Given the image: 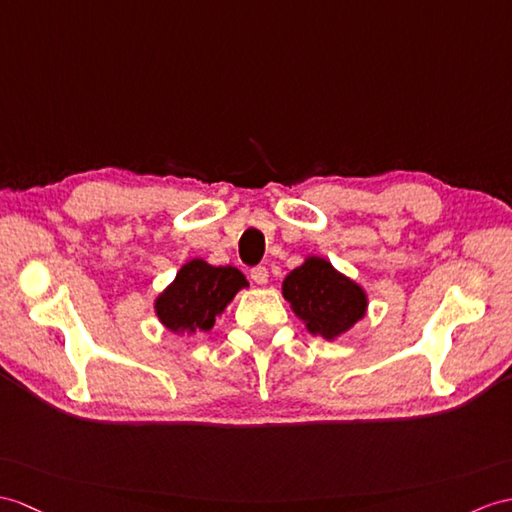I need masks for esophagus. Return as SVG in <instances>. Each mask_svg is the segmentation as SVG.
Returning a JSON list of instances; mask_svg holds the SVG:
<instances>
[{"label": "esophagus", "instance_id": "1", "mask_svg": "<svg viewBox=\"0 0 512 512\" xmlns=\"http://www.w3.org/2000/svg\"><path fill=\"white\" fill-rule=\"evenodd\" d=\"M251 279L257 283V285H266L268 283V270L264 266H257L251 270Z\"/></svg>", "mask_w": 512, "mask_h": 512}]
</instances>
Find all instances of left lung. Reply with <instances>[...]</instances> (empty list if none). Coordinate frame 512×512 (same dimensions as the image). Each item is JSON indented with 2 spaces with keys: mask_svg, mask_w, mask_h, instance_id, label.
<instances>
[{
  "mask_svg": "<svg viewBox=\"0 0 512 512\" xmlns=\"http://www.w3.org/2000/svg\"><path fill=\"white\" fill-rule=\"evenodd\" d=\"M281 294L312 336L331 342L351 331L368 312L362 285L318 255H305L303 264L283 279Z\"/></svg>",
  "mask_w": 512,
  "mask_h": 512,
  "instance_id": "obj_1",
  "label": "left lung"
}]
</instances>
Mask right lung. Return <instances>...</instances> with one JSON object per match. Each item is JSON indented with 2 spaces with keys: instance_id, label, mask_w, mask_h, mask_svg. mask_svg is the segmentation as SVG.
Wrapping results in <instances>:
<instances>
[{
  "instance_id": "right-lung-1",
  "label": "right lung",
  "mask_w": 512,
  "mask_h": 512,
  "mask_svg": "<svg viewBox=\"0 0 512 512\" xmlns=\"http://www.w3.org/2000/svg\"><path fill=\"white\" fill-rule=\"evenodd\" d=\"M248 281L233 266H211L205 259L185 261L181 270L154 299L159 323L176 336L207 334Z\"/></svg>"
}]
</instances>
